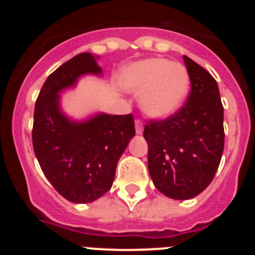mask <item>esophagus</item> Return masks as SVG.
Masks as SVG:
<instances>
[{
  "label": "esophagus",
  "instance_id": "1",
  "mask_svg": "<svg viewBox=\"0 0 255 255\" xmlns=\"http://www.w3.org/2000/svg\"><path fill=\"white\" fill-rule=\"evenodd\" d=\"M143 130H144L143 123H141L140 120L135 121V131H136V134H143Z\"/></svg>",
  "mask_w": 255,
  "mask_h": 255
}]
</instances>
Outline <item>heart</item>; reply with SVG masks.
Segmentation results:
<instances>
[{
  "instance_id": "1",
  "label": "heart",
  "mask_w": 255,
  "mask_h": 255,
  "mask_svg": "<svg viewBox=\"0 0 255 255\" xmlns=\"http://www.w3.org/2000/svg\"><path fill=\"white\" fill-rule=\"evenodd\" d=\"M120 85L139 93L140 107L153 119H166L181 108L190 89V75L184 65L152 57L124 67Z\"/></svg>"
}]
</instances>
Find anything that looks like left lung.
<instances>
[{
    "instance_id": "left-lung-1",
    "label": "left lung",
    "mask_w": 255,
    "mask_h": 255,
    "mask_svg": "<svg viewBox=\"0 0 255 255\" xmlns=\"http://www.w3.org/2000/svg\"><path fill=\"white\" fill-rule=\"evenodd\" d=\"M190 75L185 105L164 120L148 121V170L162 194L185 200L213 180L224 152V106L215 78L184 56Z\"/></svg>"
}]
</instances>
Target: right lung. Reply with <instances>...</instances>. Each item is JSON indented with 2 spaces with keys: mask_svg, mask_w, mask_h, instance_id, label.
I'll use <instances>...</instances> for the list:
<instances>
[{
  "mask_svg": "<svg viewBox=\"0 0 255 255\" xmlns=\"http://www.w3.org/2000/svg\"><path fill=\"white\" fill-rule=\"evenodd\" d=\"M101 73L92 53H79L47 78L35 102V157L52 186L73 203H91L111 189L117 162L135 135L131 114H98L79 123L61 111L60 92L79 76Z\"/></svg>",
  "mask_w": 255,
  "mask_h": 255,
  "instance_id": "add662e5",
  "label": "right lung"
}]
</instances>
